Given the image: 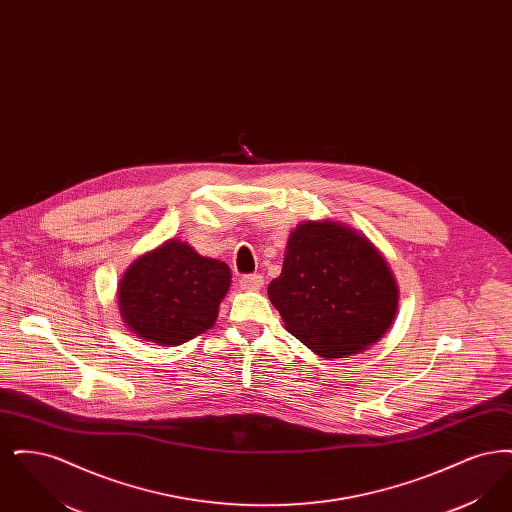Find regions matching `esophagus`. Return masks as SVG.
<instances>
[{
  "label": "esophagus",
  "instance_id": "obj_1",
  "mask_svg": "<svg viewBox=\"0 0 512 512\" xmlns=\"http://www.w3.org/2000/svg\"><path fill=\"white\" fill-rule=\"evenodd\" d=\"M263 282H265V280H263V276H261V274H247V276H242L240 286H242L244 290L255 292V290H261Z\"/></svg>",
  "mask_w": 512,
  "mask_h": 512
}]
</instances>
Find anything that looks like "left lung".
<instances>
[{
    "instance_id": "obj_1",
    "label": "left lung",
    "mask_w": 512,
    "mask_h": 512,
    "mask_svg": "<svg viewBox=\"0 0 512 512\" xmlns=\"http://www.w3.org/2000/svg\"><path fill=\"white\" fill-rule=\"evenodd\" d=\"M268 299L303 345L324 359H343L388 332L399 290L365 234L334 220H305L290 234Z\"/></svg>"
}]
</instances>
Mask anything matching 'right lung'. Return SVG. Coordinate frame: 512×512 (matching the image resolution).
<instances>
[{
	"label": "right lung",
	"instance_id": "right-lung-1",
	"mask_svg": "<svg viewBox=\"0 0 512 512\" xmlns=\"http://www.w3.org/2000/svg\"><path fill=\"white\" fill-rule=\"evenodd\" d=\"M230 278L226 263L169 240L126 268L117 292L122 320L132 334L157 345L194 340L215 324Z\"/></svg>",
	"mask_w": 512,
	"mask_h": 512
}]
</instances>
